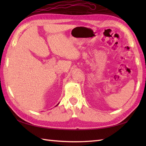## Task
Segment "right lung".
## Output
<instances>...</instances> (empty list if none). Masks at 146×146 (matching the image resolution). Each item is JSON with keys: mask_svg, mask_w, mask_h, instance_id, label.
Returning <instances> with one entry per match:
<instances>
[{"mask_svg": "<svg viewBox=\"0 0 146 146\" xmlns=\"http://www.w3.org/2000/svg\"><path fill=\"white\" fill-rule=\"evenodd\" d=\"M57 105H56V106H57Z\"/></svg>", "mask_w": 146, "mask_h": 146, "instance_id": "obj_1", "label": "right lung"}]
</instances>
